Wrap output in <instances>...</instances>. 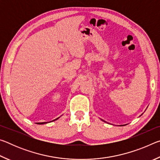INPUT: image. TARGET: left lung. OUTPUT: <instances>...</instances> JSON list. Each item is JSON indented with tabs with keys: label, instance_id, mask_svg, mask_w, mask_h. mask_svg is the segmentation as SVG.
Returning <instances> with one entry per match:
<instances>
[{
	"label": "left lung",
	"instance_id": "left-lung-1",
	"mask_svg": "<svg viewBox=\"0 0 160 160\" xmlns=\"http://www.w3.org/2000/svg\"><path fill=\"white\" fill-rule=\"evenodd\" d=\"M104 122H105V121H104Z\"/></svg>",
	"mask_w": 160,
	"mask_h": 160
}]
</instances>
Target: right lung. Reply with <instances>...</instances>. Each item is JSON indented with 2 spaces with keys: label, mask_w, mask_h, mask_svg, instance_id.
<instances>
[{
  "label": "right lung",
  "mask_w": 160,
  "mask_h": 160,
  "mask_svg": "<svg viewBox=\"0 0 160 160\" xmlns=\"http://www.w3.org/2000/svg\"><path fill=\"white\" fill-rule=\"evenodd\" d=\"M58 118H59V117L58 118H56V119H54V120H53V121H56V120H57ZM51 122V121H50ZM48 123V122H42V123H37V124H45V123Z\"/></svg>",
  "instance_id": "add662e5"
}]
</instances>
